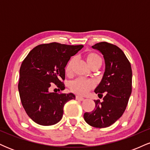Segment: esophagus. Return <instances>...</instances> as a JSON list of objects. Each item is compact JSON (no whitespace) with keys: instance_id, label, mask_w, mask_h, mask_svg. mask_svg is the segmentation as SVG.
<instances>
[{"instance_id":"obj_1","label":"esophagus","mask_w":150,"mask_h":150,"mask_svg":"<svg viewBox=\"0 0 150 150\" xmlns=\"http://www.w3.org/2000/svg\"><path fill=\"white\" fill-rule=\"evenodd\" d=\"M76 99H77V100H80V101H83L84 99H85V98L81 97V96L77 95L76 96Z\"/></svg>"}]
</instances>
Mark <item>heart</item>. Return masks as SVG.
Here are the masks:
<instances>
[{"instance_id":"b5f03b06","label":"heart","mask_w":150,"mask_h":150,"mask_svg":"<svg viewBox=\"0 0 150 150\" xmlns=\"http://www.w3.org/2000/svg\"><path fill=\"white\" fill-rule=\"evenodd\" d=\"M87 62L89 65L92 63H96V62H102L100 56L95 53H90L87 56ZM71 63L72 61H70L67 65L65 68V72L69 73L71 70ZM94 87V82L93 81L89 79L85 78V77H79L76 80L72 81L70 83V89L74 92H76L79 94H85Z\"/></svg>"}]
</instances>
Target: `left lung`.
<instances>
[{
	"instance_id": "obj_1",
	"label": "left lung",
	"mask_w": 150,
	"mask_h": 150,
	"mask_svg": "<svg viewBox=\"0 0 150 150\" xmlns=\"http://www.w3.org/2000/svg\"><path fill=\"white\" fill-rule=\"evenodd\" d=\"M92 48L102 53L106 64L104 76L94 92L106 95L101 102L94 100L95 108L85 113L84 119L91 126L106 128L122 116L128 105L132 92L131 65L123 51L114 44L103 42Z\"/></svg>"
}]
</instances>
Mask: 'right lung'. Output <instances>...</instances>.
Instances as JSON below:
<instances>
[{"label": "right lung", "instance_id": "1", "mask_svg": "<svg viewBox=\"0 0 150 150\" xmlns=\"http://www.w3.org/2000/svg\"><path fill=\"white\" fill-rule=\"evenodd\" d=\"M83 45H66L57 42L38 45L24 61L20 69L18 90L26 113L33 121L42 125H52L61 120L63 106L73 93L50 92L52 84L58 91L65 89V68L71 56Z\"/></svg>", "mask_w": 150, "mask_h": 150}]
</instances>
